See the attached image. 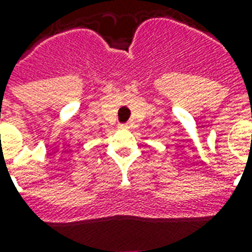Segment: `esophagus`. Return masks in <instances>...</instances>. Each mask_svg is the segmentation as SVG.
<instances>
[{
  "instance_id": "1",
  "label": "esophagus",
  "mask_w": 252,
  "mask_h": 252,
  "mask_svg": "<svg viewBox=\"0 0 252 252\" xmlns=\"http://www.w3.org/2000/svg\"><path fill=\"white\" fill-rule=\"evenodd\" d=\"M120 128H122V129H128V128H129V124H126V123H124V124H120Z\"/></svg>"
}]
</instances>
